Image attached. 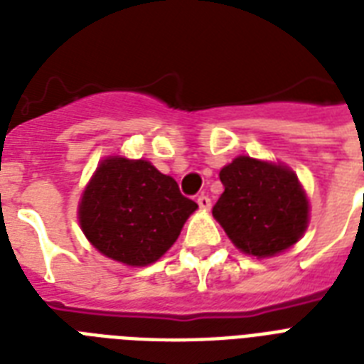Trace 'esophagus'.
<instances>
[{
	"instance_id": "esophagus-1",
	"label": "esophagus",
	"mask_w": 364,
	"mask_h": 364,
	"mask_svg": "<svg viewBox=\"0 0 364 364\" xmlns=\"http://www.w3.org/2000/svg\"><path fill=\"white\" fill-rule=\"evenodd\" d=\"M196 202H198L200 210L208 211V210H210V208H211V200L208 198V196H205V194H200L198 200H196Z\"/></svg>"
}]
</instances>
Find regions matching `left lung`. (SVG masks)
Instances as JSON below:
<instances>
[{"instance_id":"8db88e82","label":"left lung","mask_w":364,"mask_h":364,"mask_svg":"<svg viewBox=\"0 0 364 364\" xmlns=\"http://www.w3.org/2000/svg\"><path fill=\"white\" fill-rule=\"evenodd\" d=\"M219 177L225 193L213 205V217L240 251L274 257L302 238L310 204L287 166L238 156Z\"/></svg>"}]
</instances>
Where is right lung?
I'll return each instance as SVG.
<instances>
[{"mask_svg": "<svg viewBox=\"0 0 364 364\" xmlns=\"http://www.w3.org/2000/svg\"><path fill=\"white\" fill-rule=\"evenodd\" d=\"M198 204L173 177L147 160L107 156L79 202V223L100 253L128 266H147L173 245Z\"/></svg>", "mask_w": 364, "mask_h": 364, "instance_id": "add662e5", "label": "right lung"}]
</instances>
